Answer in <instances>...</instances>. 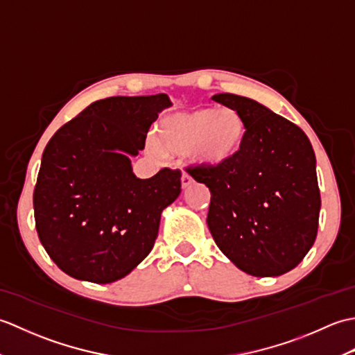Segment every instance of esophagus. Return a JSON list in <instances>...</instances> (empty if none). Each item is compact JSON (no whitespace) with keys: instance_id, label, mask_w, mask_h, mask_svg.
I'll use <instances>...</instances> for the list:
<instances>
[{"instance_id":"1","label":"esophagus","mask_w":355,"mask_h":355,"mask_svg":"<svg viewBox=\"0 0 355 355\" xmlns=\"http://www.w3.org/2000/svg\"><path fill=\"white\" fill-rule=\"evenodd\" d=\"M192 183H193V178H192L187 172H183V175H182V186H183V187H187V186H191Z\"/></svg>"}]
</instances>
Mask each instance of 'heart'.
<instances>
[{
    "mask_svg": "<svg viewBox=\"0 0 355 355\" xmlns=\"http://www.w3.org/2000/svg\"><path fill=\"white\" fill-rule=\"evenodd\" d=\"M247 126L236 111L197 108L166 116L158 126V143L166 153H187L206 166L232 162L244 146Z\"/></svg>",
    "mask_w": 355,
    "mask_h": 355,
    "instance_id": "heart-1",
    "label": "heart"
}]
</instances>
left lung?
<instances>
[{
  "instance_id": "obj_1",
  "label": "left lung",
  "mask_w": 355,
  "mask_h": 355,
  "mask_svg": "<svg viewBox=\"0 0 355 355\" xmlns=\"http://www.w3.org/2000/svg\"><path fill=\"white\" fill-rule=\"evenodd\" d=\"M212 99L244 119L241 153L223 166L191 164L210 191L207 225L216 245L252 276H279L313 247L320 191L306 134L256 101L236 94Z\"/></svg>"
}]
</instances>
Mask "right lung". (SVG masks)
<instances>
[{
	"mask_svg": "<svg viewBox=\"0 0 355 355\" xmlns=\"http://www.w3.org/2000/svg\"><path fill=\"white\" fill-rule=\"evenodd\" d=\"M169 97L116 96L96 101L59 128L44 149L33 191L36 232L64 273L110 284L153 250L164 207L182 192V171L141 180L130 155Z\"/></svg>",
	"mask_w": 355,
	"mask_h": 355,
	"instance_id": "right-lung-1",
	"label": "right lung"
}]
</instances>
